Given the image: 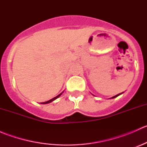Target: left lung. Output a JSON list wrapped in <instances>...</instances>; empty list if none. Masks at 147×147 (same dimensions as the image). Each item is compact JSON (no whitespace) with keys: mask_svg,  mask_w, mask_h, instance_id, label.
I'll return each mask as SVG.
<instances>
[{"mask_svg":"<svg viewBox=\"0 0 147 147\" xmlns=\"http://www.w3.org/2000/svg\"><path fill=\"white\" fill-rule=\"evenodd\" d=\"M123 93V92H122ZM121 93H120V94H117V95H115V96H114V97H112V99H113V98H115V97H118V96L119 95H120V94H121Z\"/></svg>","mask_w":147,"mask_h":147,"instance_id":"left-lung-1","label":"left lung"}]
</instances>
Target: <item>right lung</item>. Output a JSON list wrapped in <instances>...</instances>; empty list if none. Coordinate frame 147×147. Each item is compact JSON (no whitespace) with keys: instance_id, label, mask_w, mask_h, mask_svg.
Segmentation results:
<instances>
[{"instance_id":"1","label":"right lung","mask_w":147,"mask_h":147,"mask_svg":"<svg viewBox=\"0 0 147 147\" xmlns=\"http://www.w3.org/2000/svg\"><path fill=\"white\" fill-rule=\"evenodd\" d=\"M63 93V92H62ZM62 93H60V94H58V95L57 96H56L55 97H54V98H53V99H51V100H48V101H47V102H41V104H47V103H50V102H52L53 101H54V100H55L56 99H57L59 97H60V95H61L62 94Z\"/></svg>"}]
</instances>
